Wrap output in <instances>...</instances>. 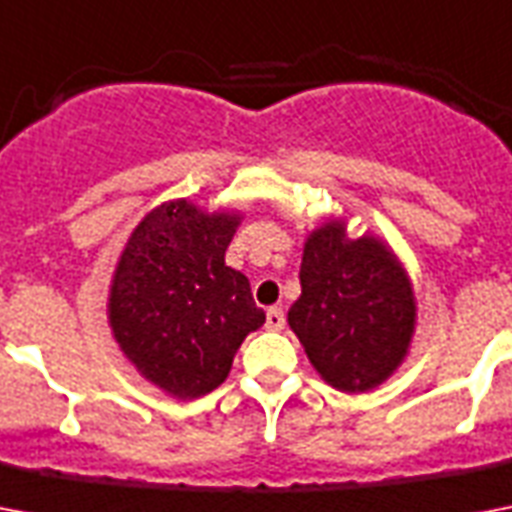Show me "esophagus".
Masks as SVG:
<instances>
[{"label": "esophagus", "mask_w": 512, "mask_h": 512, "mask_svg": "<svg viewBox=\"0 0 512 512\" xmlns=\"http://www.w3.org/2000/svg\"><path fill=\"white\" fill-rule=\"evenodd\" d=\"M284 311L281 308H268V313H265V327L271 329V332H279V329H284Z\"/></svg>", "instance_id": "esophagus-1"}]
</instances>
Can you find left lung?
Instances as JSON below:
<instances>
[{
  "label": "left lung",
  "instance_id": "obj_1",
  "mask_svg": "<svg viewBox=\"0 0 512 512\" xmlns=\"http://www.w3.org/2000/svg\"><path fill=\"white\" fill-rule=\"evenodd\" d=\"M300 287L287 321L324 382L364 393L401 366L417 305L404 265L380 239H348L345 223L329 220L305 241Z\"/></svg>",
  "mask_w": 512,
  "mask_h": 512
}]
</instances>
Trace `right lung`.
Masks as SVG:
<instances>
[{"mask_svg":"<svg viewBox=\"0 0 512 512\" xmlns=\"http://www.w3.org/2000/svg\"><path fill=\"white\" fill-rule=\"evenodd\" d=\"M239 223L167 201L140 220L114 271V340L148 382L183 401L225 382L244 337L265 324L247 276L225 265Z\"/></svg>","mask_w":512,"mask_h":512,"instance_id":"add662e5","label":"right lung"}]
</instances>
